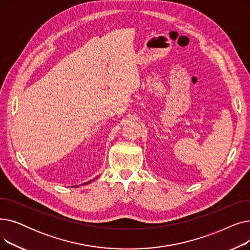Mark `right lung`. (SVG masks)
<instances>
[{"mask_svg": "<svg viewBox=\"0 0 250 250\" xmlns=\"http://www.w3.org/2000/svg\"><path fill=\"white\" fill-rule=\"evenodd\" d=\"M93 180H94V179H92V180H91V181H93ZM91 181H88V182H86V183H83V185H87V183H90V182H91Z\"/></svg>", "mask_w": 250, "mask_h": 250, "instance_id": "add662e5", "label": "right lung"}]
</instances>
